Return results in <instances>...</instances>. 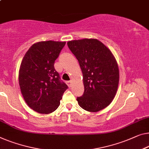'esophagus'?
<instances>
[{
  "label": "esophagus",
  "instance_id": "1",
  "mask_svg": "<svg viewBox=\"0 0 149 149\" xmlns=\"http://www.w3.org/2000/svg\"><path fill=\"white\" fill-rule=\"evenodd\" d=\"M72 80H70V81H67V83H68V86L69 87H72Z\"/></svg>",
  "mask_w": 149,
  "mask_h": 149
}]
</instances>
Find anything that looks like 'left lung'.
Here are the masks:
<instances>
[{
    "instance_id": "8db88e82",
    "label": "left lung",
    "mask_w": 149,
    "mask_h": 149,
    "mask_svg": "<svg viewBox=\"0 0 149 149\" xmlns=\"http://www.w3.org/2000/svg\"><path fill=\"white\" fill-rule=\"evenodd\" d=\"M83 74L84 92L77 97L79 106L96 112L112 102L119 83V70L116 59L107 47L96 39L68 42Z\"/></svg>"
}]
</instances>
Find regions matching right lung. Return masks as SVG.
Wrapping results in <instances>:
<instances>
[{"label": "right lung", "mask_w": 149, "mask_h": 149, "mask_svg": "<svg viewBox=\"0 0 149 149\" xmlns=\"http://www.w3.org/2000/svg\"><path fill=\"white\" fill-rule=\"evenodd\" d=\"M65 42L41 41L25 53L19 72L22 95L27 105L41 114H49L59 107L68 86L60 79L54 63Z\"/></svg>", "instance_id": "1"}]
</instances>
